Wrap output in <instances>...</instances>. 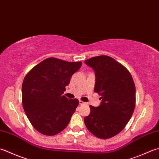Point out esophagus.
Listing matches in <instances>:
<instances>
[{
  "label": "esophagus",
  "mask_w": 159,
  "mask_h": 159,
  "mask_svg": "<svg viewBox=\"0 0 159 159\" xmlns=\"http://www.w3.org/2000/svg\"><path fill=\"white\" fill-rule=\"evenodd\" d=\"M79 104L80 105H84V104H85V102H83V101H79Z\"/></svg>",
  "instance_id": "obj_1"
}]
</instances>
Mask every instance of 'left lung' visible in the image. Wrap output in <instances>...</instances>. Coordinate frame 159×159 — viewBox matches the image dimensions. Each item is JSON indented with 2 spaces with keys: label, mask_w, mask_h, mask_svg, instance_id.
<instances>
[{
  "label": "left lung",
  "mask_w": 159,
  "mask_h": 159,
  "mask_svg": "<svg viewBox=\"0 0 159 159\" xmlns=\"http://www.w3.org/2000/svg\"><path fill=\"white\" fill-rule=\"evenodd\" d=\"M85 63L95 71L94 92L101 96L100 106L90 105L84 119L87 128L99 139L113 137L125 128L136 105V88L127 68L105 55L89 58Z\"/></svg>",
  "instance_id": "1"
}]
</instances>
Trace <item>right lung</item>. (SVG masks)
<instances>
[{"mask_svg": "<svg viewBox=\"0 0 159 159\" xmlns=\"http://www.w3.org/2000/svg\"><path fill=\"white\" fill-rule=\"evenodd\" d=\"M82 63L48 58L25 76L22 102L27 116L37 131L54 136L65 129L79 105L76 98L63 95L71 76Z\"/></svg>", "mask_w": 159, "mask_h": 159, "instance_id": "add662e5", "label": "right lung"}]
</instances>
